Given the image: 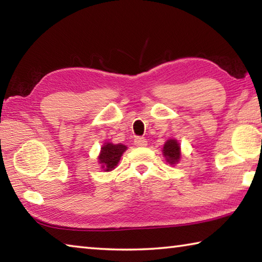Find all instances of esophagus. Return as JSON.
<instances>
[{"instance_id": "obj_1", "label": "esophagus", "mask_w": 262, "mask_h": 262, "mask_svg": "<svg viewBox=\"0 0 262 262\" xmlns=\"http://www.w3.org/2000/svg\"><path fill=\"white\" fill-rule=\"evenodd\" d=\"M134 142L137 147H145V145H147V140H145L144 137H136Z\"/></svg>"}]
</instances>
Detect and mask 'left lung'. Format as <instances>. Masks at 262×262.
<instances>
[{
  "instance_id": "obj_1",
  "label": "left lung",
  "mask_w": 262,
  "mask_h": 262,
  "mask_svg": "<svg viewBox=\"0 0 262 262\" xmlns=\"http://www.w3.org/2000/svg\"><path fill=\"white\" fill-rule=\"evenodd\" d=\"M163 154L166 161L171 164H176L180 159V145L176 140H168L163 148Z\"/></svg>"
}]
</instances>
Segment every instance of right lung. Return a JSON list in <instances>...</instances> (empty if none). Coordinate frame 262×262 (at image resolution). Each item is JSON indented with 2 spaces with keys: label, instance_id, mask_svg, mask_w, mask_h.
Wrapping results in <instances>:
<instances>
[{
  "label": "right lung",
  "instance_id": "right-lung-1",
  "mask_svg": "<svg viewBox=\"0 0 262 262\" xmlns=\"http://www.w3.org/2000/svg\"><path fill=\"white\" fill-rule=\"evenodd\" d=\"M127 147L123 144H112V143H105L101 148V151L99 155V163L101 164V167L104 171H111L112 168L118 165L119 161L122 154L126 151Z\"/></svg>",
  "mask_w": 262,
  "mask_h": 262
}]
</instances>
